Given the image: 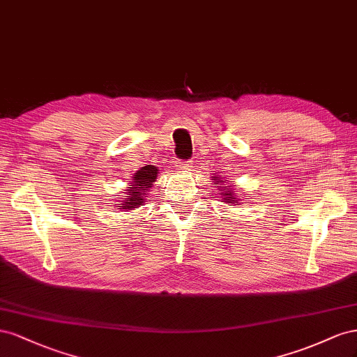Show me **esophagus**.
<instances>
[{
	"instance_id": "esophagus-1",
	"label": "esophagus",
	"mask_w": 357,
	"mask_h": 357,
	"mask_svg": "<svg viewBox=\"0 0 357 357\" xmlns=\"http://www.w3.org/2000/svg\"><path fill=\"white\" fill-rule=\"evenodd\" d=\"M191 167H192L191 166V161H181L179 162V169H182V170H188Z\"/></svg>"
}]
</instances>
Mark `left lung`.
Masks as SVG:
<instances>
[{"mask_svg":"<svg viewBox=\"0 0 357 357\" xmlns=\"http://www.w3.org/2000/svg\"><path fill=\"white\" fill-rule=\"evenodd\" d=\"M212 185L217 188V195L220 196V199L224 203H229L230 206L235 205H242V200L239 199V196L236 195L235 191V185H229V182L224 176H218L215 173V176H212Z\"/></svg>","mask_w":357,"mask_h":357,"instance_id":"obj_1","label":"left lung"}]
</instances>
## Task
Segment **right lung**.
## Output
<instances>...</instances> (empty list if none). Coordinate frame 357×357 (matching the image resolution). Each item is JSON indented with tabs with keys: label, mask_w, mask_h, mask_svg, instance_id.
Wrapping results in <instances>:
<instances>
[{
	"label": "right lung",
	"mask_w": 357,
	"mask_h": 357,
	"mask_svg": "<svg viewBox=\"0 0 357 357\" xmlns=\"http://www.w3.org/2000/svg\"><path fill=\"white\" fill-rule=\"evenodd\" d=\"M158 169L155 166H145L139 169L133 176H131L130 185L124 190V196L119 197L121 203H118L116 209L131 211L144 205L148 199L149 190L152 184L157 181Z\"/></svg>",
	"instance_id": "right-lung-1"
}]
</instances>
